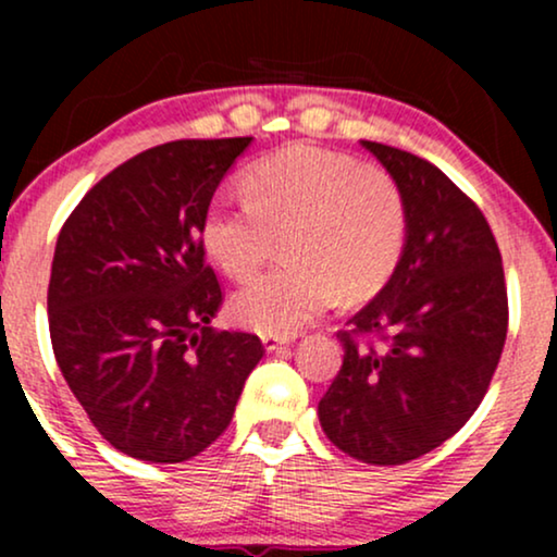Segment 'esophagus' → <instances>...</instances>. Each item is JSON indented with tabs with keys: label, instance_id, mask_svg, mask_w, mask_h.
I'll use <instances>...</instances> for the list:
<instances>
[{
	"label": "esophagus",
	"instance_id": "1",
	"mask_svg": "<svg viewBox=\"0 0 557 557\" xmlns=\"http://www.w3.org/2000/svg\"><path fill=\"white\" fill-rule=\"evenodd\" d=\"M287 341H290V337H287V335H274V332H264V335H261V343H264L267 350H277L280 345H285Z\"/></svg>",
	"mask_w": 557,
	"mask_h": 557
}]
</instances>
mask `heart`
<instances>
[{
    "label": "heart",
    "mask_w": 557,
    "mask_h": 557,
    "mask_svg": "<svg viewBox=\"0 0 557 557\" xmlns=\"http://www.w3.org/2000/svg\"><path fill=\"white\" fill-rule=\"evenodd\" d=\"M246 196H214L201 240L230 277L246 280L287 235L290 264L233 298L243 327L290 335L335 300L374 296L393 277L408 235V207L387 170L341 151L293 146L243 175Z\"/></svg>",
    "instance_id": "1"
}]
</instances>
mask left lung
I'll return each mask as SVG.
<instances>
[{"label": "left lung", "instance_id": "8db88e82", "mask_svg": "<svg viewBox=\"0 0 557 557\" xmlns=\"http://www.w3.org/2000/svg\"><path fill=\"white\" fill-rule=\"evenodd\" d=\"M400 185L408 238L393 277L337 332L341 372L319 400L327 437L363 463L400 466L453 437L508 335L500 248L482 209L411 151L363 140Z\"/></svg>", "mask_w": 557, "mask_h": 557}]
</instances>
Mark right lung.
Returning <instances> with one entry per match:
<instances>
[{
    "instance_id": "add662e5",
    "label": "right lung",
    "mask_w": 557,
    "mask_h": 557,
    "mask_svg": "<svg viewBox=\"0 0 557 557\" xmlns=\"http://www.w3.org/2000/svg\"><path fill=\"white\" fill-rule=\"evenodd\" d=\"M251 138L146 149L81 198L60 230L49 335L96 432L125 456L181 463L227 430L264 356L251 332L209 327L220 280L203 209Z\"/></svg>"
}]
</instances>
